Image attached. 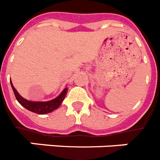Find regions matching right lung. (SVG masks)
<instances>
[{"mask_svg": "<svg viewBox=\"0 0 160 160\" xmlns=\"http://www.w3.org/2000/svg\"><path fill=\"white\" fill-rule=\"evenodd\" d=\"M10 84H11L12 89L14 91L16 99L18 102L22 107H25L27 110L32 111V112H34V113L39 114V115H45V114L50 113L52 111L58 109L65 99V97L68 90V87H66L57 98H55L52 100L46 101V102H33V101L27 100L24 98H22L18 93V91L16 90L11 81H10Z\"/></svg>", "mask_w": 160, "mask_h": 160, "instance_id": "1", "label": "right lung"}]
</instances>
